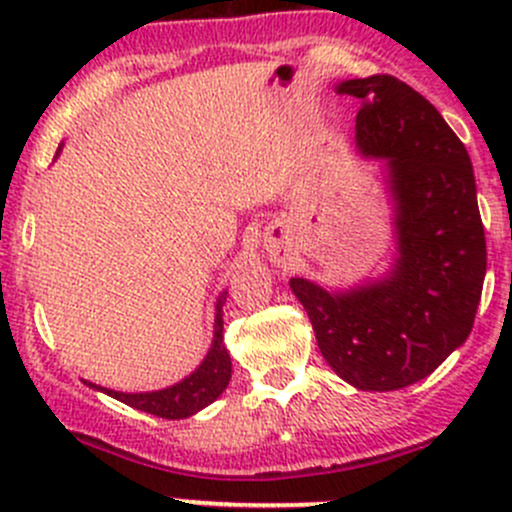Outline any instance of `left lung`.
Wrapping results in <instances>:
<instances>
[{"mask_svg":"<svg viewBox=\"0 0 512 512\" xmlns=\"http://www.w3.org/2000/svg\"><path fill=\"white\" fill-rule=\"evenodd\" d=\"M361 101L356 148L384 160L396 255L349 289L292 277L319 352L347 384L396 391L426 379L468 339L485 280V235L466 146L441 113L394 76L349 79Z\"/></svg>","mask_w":512,"mask_h":512,"instance_id":"8db88e82","label":"left lung"}]
</instances>
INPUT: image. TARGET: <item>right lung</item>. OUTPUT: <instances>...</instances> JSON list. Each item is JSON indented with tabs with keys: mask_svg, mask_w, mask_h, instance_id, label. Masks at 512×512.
Wrapping results in <instances>:
<instances>
[{
	"mask_svg": "<svg viewBox=\"0 0 512 512\" xmlns=\"http://www.w3.org/2000/svg\"><path fill=\"white\" fill-rule=\"evenodd\" d=\"M227 292L218 297L215 304V332H213V344H210L208 354H205L203 364L193 371L190 376H185L178 384L168 386V389L158 391H141V394H126V391H113L103 389V386L91 384L84 379L86 386L91 389L103 391V394L113 396V399L123 401V404L133 406L138 411H146L158 418H188L198 414L200 409L213 404L220 394L227 389L232 376V361L223 344V304H225Z\"/></svg>",
	"mask_w": 512,
	"mask_h": 512,
	"instance_id": "right-lung-1",
	"label": "right lung"
}]
</instances>
